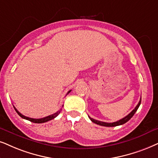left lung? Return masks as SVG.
Masks as SVG:
<instances>
[{"label": "left lung", "mask_w": 158, "mask_h": 158, "mask_svg": "<svg viewBox=\"0 0 158 158\" xmlns=\"http://www.w3.org/2000/svg\"><path fill=\"white\" fill-rule=\"evenodd\" d=\"M141 98H140V101H139V103H138L136 106L133 110L131 111V113L129 114H127L126 117H125L124 118L119 119V120L117 121V122H114V123H105V122H101V121H98V120H96V119H94L93 118H91L90 117H89V118L90 119V120L93 122V123L97 124V125H101V126H105V127H115V126H118V125H123V124H125V123H127V121H129L130 119H131V117H133V115H134V114L136 112L137 109H139V106L141 104Z\"/></svg>", "instance_id": "obj_1"}]
</instances>
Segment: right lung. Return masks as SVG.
Returning a JSON list of instances; mask_svg holds the SVG:
<instances>
[{
  "instance_id": "obj_1",
  "label": "right lung",
  "mask_w": 158,
  "mask_h": 158,
  "mask_svg": "<svg viewBox=\"0 0 158 158\" xmlns=\"http://www.w3.org/2000/svg\"><path fill=\"white\" fill-rule=\"evenodd\" d=\"M71 91V90H69V92H68L67 95H68V94H69ZM14 108H15V111H17V113L18 114H19V116H20L22 118H23V119H27V120H29V121L32 122V123H46V122H48V121L51 120V119L55 118V117H57V116H58V114H59L60 113V111H61V110H62V108H61V109H60V110H59L58 111H57V112H56V113L53 114H51V115H49V116H47V117H44V118H41V119H33V118H31V117H26V116H24L23 114H21L20 112H19V111H17V109H16V108H15V106H14Z\"/></svg>"
}]
</instances>
